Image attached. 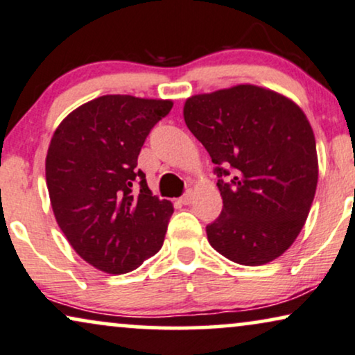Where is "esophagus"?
Returning <instances> with one entry per match:
<instances>
[{
	"instance_id": "obj_1",
	"label": "esophagus",
	"mask_w": 355,
	"mask_h": 355,
	"mask_svg": "<svg viewBox=\"0 0 355 355\" xmlns=\"http://www.w3.org/2000/svg\"><path fill=\"white\" fill-rule=\"evenodd\" d=\"M191 198H193V193L190 191V190H188L187 193H185V195H183L182 196V198L180 200H178V203H180V205H190L191 203Z\"/></svg>"
}]
</instances>
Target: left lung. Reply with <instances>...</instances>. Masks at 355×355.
<instances>
[{
  "mask_svg": "<svg viewBox=\"0 0 355 355\" xmlns=\"http://www.w3.org/2000/svg\"><path fill=\"white\" fill-rule=\"evenodd\" d=\"M183 118L216 165L219 218L206 226L214 250L263 266L293 244L318 185L316 141L298 105L255 85L188 98Z\"/></svg>",
  "mask_w": 355,
  "mask_h": 355,
  "instance_id": "obj_1",
  "label": "left lung"
}]
</instances>
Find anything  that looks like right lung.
<instances>
[{
    "instance_id": "1",
    "label": "right lung",
    "mask_w": 355,
    "mask_h": 355,
    "mask_svg": "<svg viewBox=\"0 0 355 355\" xmlns=\"http://www.w3.org/2000/svg\"><path fill=\"white\" fill-rule=\"evenodd\" d=\"M173 103L129 95L88 101L62 121L46 159L51 205L80 257L128 273L159 252L173 206L152 195L137 157Z\"/></svg>"
}]
</instances>
